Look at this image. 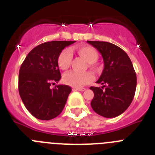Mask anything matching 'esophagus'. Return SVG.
Masks as SVG:
<instances>
[{
    "label": "esophagus",
    "instance_id": "1",
    "mask_svg": "<svg viewBox=\"0 0 155 155\" xmlns=\"http://www.w3.org/2000/svg\"><path fill=\"white\" fill-rule=\"evenodd\" d=\"M75 90H77V91H80V92H83V91L86 90L85 88H75Z\"/></svg>",
    "mask_w": 155,
    "mask_h": 155
}]
</instances>
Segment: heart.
I'll use <instances>...</instances> for the list:
<instances>
[{"label": "heart", "instance_id": "1", "mask_svg": "<svg viewBox=\"0 0 155 155\" xmlns=\"http://www.w3.org/2000/svg\"><path fill=\"white\" fill-rule=\"evenodd\" d=\"M76 51L89 64H93L97 60L98 53L94 47L88 45H81L76 47ZM73 59V53L69 48L62 50L57 58V63L61 69L66 70L69 67ZM94 79L91 73H77L75 71H69L63 75V82L66 84L76 88H80L92 82Z\"/></svg>", "mask_w": 155, "mask_h": 155}]
</instances>
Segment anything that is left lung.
<instances>
[{
  "mask_svg": "<svg viewBox=\"0 0 155 155\" xmlns=\"http://www.w3.org/2000/svg\"><path fill=\"white\" fill-rule=\"evenodd\" d=\"M87 42L102 54L104 62L103 71L96 83L105 86H91L94 92L91 106L101 116L115 118L126 110L134 96L137 77L132 63L127 53L113 43Z\"/></svg>",
  "mask_w": 155,
  "mask_h": 155,
  "instance_id": "1",
  "label": "left lung"
}]
</instances>
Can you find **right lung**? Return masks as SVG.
<instances>
[{"label": "right lung", "instance_id": "right-lung-1", "mask_svg": "<svg viewBox=\"0 0 155 155\" xmlns=\"http://www.w3.org/2000/svg\"><path fill=\"white\" fill-rule=\"evenodd\" d=\"M76 41H50L34 47L20 69L18 89L32 115L40 120L56 118L63 111L72 89L66 85H51L61 79L57 58L66 47Z\"/></svg>", "mask_w": 155, "mask_h": 155}]
</instances>
